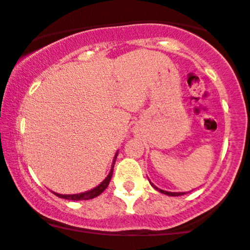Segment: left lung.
Returning a JSON list of instances; mask_svg holds the SVG:
<instances>
[{
	"instance_id": "8db88e82",
	"label": "left lung",
	"mask_w": 250,
	"mask_h": 250,
	"mask_svg": "<svg viewBox=\"0 0 250 250\" xmlns=\"http://www.w3.org/2000/svg\"><path fill=\"white\" fill-rule=\"evenodd\" d=\"M150 184H151V186L154 187L155 189H156V190H159L160 193H164V194H166V195H169V197H178V195H183V194H186V193H173V192H166V190H162V189H160V188H157V187H155L154 184L151 183V182H150Z\"/></svg>"
}]
</instances>
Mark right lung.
Listing matches in <instances>:
<instances>
[{"label":"right lung","instance_id":"add662e5","mask_svg":"<svg viewBox=\"0 0 250 250\" xmlns=\"http://www.w3.org/2000/svg\"><path fill=\"white\" fill-rule=\"evenodd\" d=\"M116 159H117V152H116V155H115V159H113V164H112V168H111L108 176L106 177V178L104 179V181L101 182L98 187H95L94 189L88 190V192H84V193H79V194H64L63 195V194H58V193H55V195H57L58 198H62V199H67V200H89V199H93V198L98 197V195H100L101 193H103L104 190H105L106 188L108 187V183H110L111 177H112V173H113V165H115Z\"/></svg>","mask_w":250,"mask_h":250}]
</instances>
